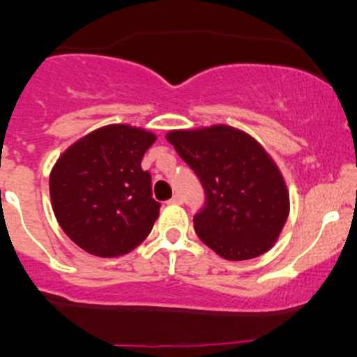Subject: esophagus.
I'll list each match as a JSON object with an SVG mask.
<instances>
[{
  "instance_id": "34e87169",
  "label": "esophagus",
  "mask_w": 357,
  "mask_h": 357,
  "mask_svg": "<svg viewBox=\"0 0 357 357\" xmlns=\"http://www.w3.org/2000/svg\"><path fill=\"white\" fill-rule=\"evenodd\" d=\"M169 204L179 205V204H183V199H181V197H179V195H174L171 200H169Z\"/></svg>"
}]
</instances>
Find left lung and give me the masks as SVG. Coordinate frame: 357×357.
Segmentation results:
<instances>
[{
  "mask_svg": "<svg viewBox=\"0 0 357 357\" xmlns=\"http://www.w3.org/2000/svg\"><path fill=\"white\" fill-rule=\"evenodd\" d=\"M205 190L193 225L222 259L259 257L276 243L290 212L285 179L264 146L226 124L174 129L165 135Z\"/></svg>",
  "mask_w": 357,
  "mask_h": 357,
  "instance_id": "obj_1",
  "label": "left lung"
}]
</instances>
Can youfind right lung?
<instances>
[{"instance_id": "right-lung-1", "label": "right lung", "mask_w": 357, "mask_h": 357, "mask_svg": "<svg viewBox=\"0 0 357 357\" xmlns=\"http://www.w3.org/2000/svg\"><path fill=\"white\" fill-rule=\"evenodd\" d=\"M157 136L109 124L72 143L50 172V197L60 228L98 257H119L152 231L160 204L142 158Z\"/></svg>"}]
</instances>
